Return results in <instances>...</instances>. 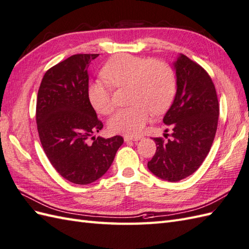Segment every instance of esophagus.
<instances>
[{
    "instance_id": "1",
    "label": "esophagus",
    "mask_w": 249,
    "mask_h": 249,
    "mask_svg": "<svg viewBox=\"0 0 249 249\" xmlns=\"http://www.w3.org/2000/svg\"><path fill=\"white\" fill-rule=\"evenodd\" d=\"M142 137H131V136H125L124 137V141L125 142H129V141H139L141 140Z\"/></svg>"
}]
</instances>
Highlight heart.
I'll return each mask as SVG.
<instances>
[{
  "label": "heart",
  "mask_w": 249,
  "mask_h": 249,
  "mask_svg": "<svg viewBox=\"0 0 249 249\" xmlns=\"http://www.w3.org/2000/svg\"><path fill=\"white\" fill-rule=\"evenodd\" d=\"M107 84L94 81L88 86V100L93 109L101 114H110L114 109L109 86H128L130 107L118 110L108 126L114 133L138 136L148 122L151 111L160 114L170 107L176 94V79L173 69L162 61H150L127 53L108 60L101 69Z\"/></svg>",
  "instance_id": "obj_1"
}]
</instances>
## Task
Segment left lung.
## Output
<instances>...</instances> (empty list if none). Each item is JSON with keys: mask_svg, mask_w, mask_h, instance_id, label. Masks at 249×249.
I'll return each instance as SVG.
<instances>
[{"mask_svg": "<svg viewBox=\"0 0 249 249\" xmlns=\"http://www.w3.org/2000/svg\"><path fill=\"white\" fill-rule=\"evenodd\" d=\"M174 66L177 93L163 119L173 128V140L154 138L157 151L147 163L152 174L169 182L185 179L201 166L213 145L219 120L218 97L206 70L184 54Z\"/></svg>", "mask_w": 249, "mask_h": 249, "instance_id": "1", "label": "left lung"}]
</instances>
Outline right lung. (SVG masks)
Wrapping results in <instances>:
<instances>
[{
	"instance_id": "obj_1",
	"label": "right lung",
	"mask_w": 249,
	"mask_h": 249,
	"mask_svg": "<svg viewBox=\"0 0 249 249\" xmlns=\"http://www.w3.org/2000/svg\"><path fill=\"white\" fill-rule=\"evenodd\" d=\"M98 55L73 54L49 68L36 97V120L42 147L64 179L79 185L100 179L124 142L121 136L92 137L103 128L87 94V69Z\"/></svg>"
}]
</instances>
